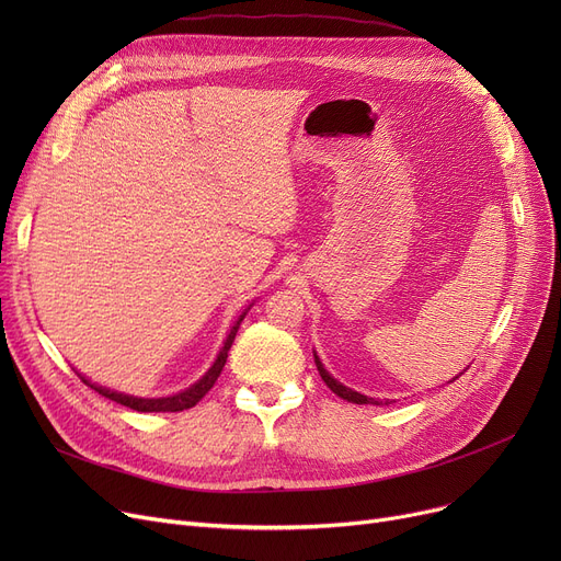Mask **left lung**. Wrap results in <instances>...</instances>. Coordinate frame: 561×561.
I'll use <instances>...</instances> for the list:
<instances>
[{
  "instance_id": "obj_1",
  "label": "left lung",
  "mask_w": 561,
  "mask_h": 561,
  "mask_svg": "<svg viewBox=\"0 0 561 561\" xmlns=\"http://www.w3.org/2000/svg\"><path fill=\"white\" fill-rule=\"evenodd\" d=\"M313 359H316V366H318V373H320V377H322V381H325V385L339 396V398H343V400H347V402H355V404H381L377 398H368V396H364V393H359V391H355V389H347L345 385H341L339 379H334L328 370H325V366H322V362H320V357L316 355L313 352ZM461 375V373H459ZM457 375V377H459ZM457 377H453L450 381H455ZM385 404H389V400H385Z\"/></svg>"
}]
</instances>
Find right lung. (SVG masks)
<instances>
[{"label":"right lung","instance_id":"add662e5","mask_svg":"<svg viewBox=\"0 0 561 561\" xmlns=\"http://www.w3.org/2000/svg\"><path fill=\"white\" fill-rule=\"evenodd\" d=\"M252 305H254V302H250V305L245 307V311H243L239 318H236V322L231 325V330H229V334H227V339H225V343H222V347H220V352H218L216 362L211 364V368L206 370V373L195 381V385H191L188 389H184V391H180V393L163 396V398H138V396H129V393H121V391H113V389L100 387V385H95V381L83 377L79 370H77V375L81 377L83 385L95 389L100 396H104V398H108V400H113V402H121V404H125V407H129V409H136V411H184V409H191V407H195L206 393H209L211 387L216 385V379L220 377V373H222V368H225L227 352H229V347H231V343H233V339H236V332H239L241 322H243V318H245V313L250 311Z\"/></svg>","mask_w":561,"mask_h":561}]
</instances>
